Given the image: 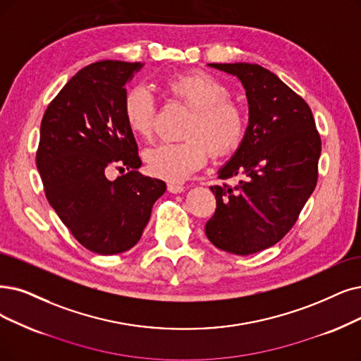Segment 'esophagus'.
<instances>
[{
  "instance_id": "1",
  "label": "esophagus",
  "mask_w": 361,
  "mask_h": 361,
  "mask_svg": "<svg viewBox=\"0 0 361 361\" xmlns=\"http://www.w3.org/2000/svg\"><path fill=\"white\" fill-rule=\"evenodd\" d=\"M167 190L171 194H180L185 190V186L180 183H176V182H170V183H167Z\"/></svg>"
}]
</instances>
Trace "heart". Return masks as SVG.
<instances>
[{
    "mask_svg": "<svg viewBox=\"0 0 361 361\" xmlns=\"http://www.w3.org/2000/svg\"><path fill=\"white\" fill-rule=\"evenodd\" d=\"M167 94L191 109L183 142H161L147 149L145 163L152 175L170 180H185L206 163L207 149L213 157L234 151L246 132L241 106L229 99L226 85L203 71L171 75L163 80ZM155 102L143 87L128 90L124 99V117L130 132L147 139L151 136Z\"/></svg>",
    "mask_w": 361,
    "mask_h": 361,
    "instance_id": "obj_1",
    "label": "heart"
}]
</instances>
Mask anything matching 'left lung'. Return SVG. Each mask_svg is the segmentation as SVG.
I'll return each mask as SVG.
<instances>
[{
	"mask_svg": "<svg viewBox=\"0 0 361 361\" xmlns=\"http://www.w3.org/2000/svg\"><path fill=\"white\" fill-rule=\"evenodd\" d=\"M235 75L249 102V126L218 171L238 183L210 186L216 210L206 235L216 247L247 256L279 243L298 221L319 178L322 139L308 104L276 74L253 63H209Z\"/></svg>",
	"mask_w": 361,
	"mask_h": 361,
	"instance_id": "1",
	"label": "left lung"
}]
</instances>
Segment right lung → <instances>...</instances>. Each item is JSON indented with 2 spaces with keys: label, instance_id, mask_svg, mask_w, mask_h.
<instances>
[{
  "label": "right lung",
  "instance_id": "1",
  "mask_svg": "<svg viewBox=\"0 0 361 361\" xmlns=\"http://www.w3.org/2000/svg\"><path fill=\"white\" fill-rule=\"evenodd\" d=\"M142 66L102 61L82 68L41 121L37 167L46 197L75 240L97 255L130 250L166 192L163 180L137 171V143L124 117L126 84ZM112 166L129 171L109 181Z\"/></svg>",
  "mask_w": 361,
  "mask_h": 361
}]
</instances>
